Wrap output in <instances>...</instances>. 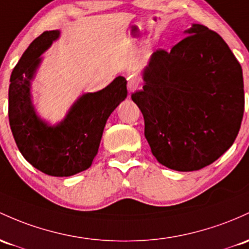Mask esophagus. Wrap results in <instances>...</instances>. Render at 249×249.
Segmentation results:
<instances>
[{
  "instance_id": "34e87169",
  "label": "esophagus",
  "mask_w": 249,
  "mask_h": 249,
  "mask_svg": "<svg viewBox=\"0 0 249 249\" xmlns=\"http://www.w3.org/2000/svg\"><path fill=\"white\" fill-rule=\"evenodd\" d=\"M126 80H127V89H129V92H135L139 87V81L136 76L129 75Z\"/></svg>"
}]
</instances>
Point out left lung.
Masks as SVG:
<instances>
[{"label":"left lung","instance_id":"1","mask_svg":"<svg viewBox=\"0 0 249 249\" xmlns=\"http://www.w3.org/2000/svg\"><path fill=\"white\" fill-rule=\"evenodd\" d=\"M144 70L131 94L144 117V135L160 164L200 170L233 145L245 110L242 68L216 32L193 24Z\"/></svg>","mask_w":249,"mask_h":249}]
</instances>
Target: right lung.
I'll return each instance as SVG.
<instances>
[{"label": "right lung", "instance_id": "1", "mask_svg": "<svg viewBox=\"0 0 249 249\" xmlns=\"http://www.w3.org/2000/svg\"><path fill=\"white\" fill-rule=\"evenodd\" d=\"M58 36V31L42 33L14 67L8 116L15 143L23 157L43 174L67 177L91 166L106 120L126 98L127 89L126 80L118 76L102 91L79 98L66 118L56 126H48L35 113L29 91L40 55Z\"/></svg>", "mask_w": 249, "mask_h": 249}]
</instances>
